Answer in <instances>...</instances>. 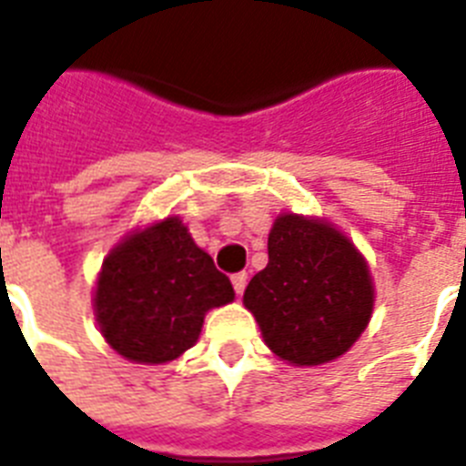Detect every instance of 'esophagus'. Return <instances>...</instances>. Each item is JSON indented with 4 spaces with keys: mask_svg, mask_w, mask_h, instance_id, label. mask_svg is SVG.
<instances>
[{
    "mask_svg": "<svg viewBox=\"0 0 466 466\" xmlns=\"http://www.w3.org/2000/svg\"><path fill=\"white\" fill-rule=\"evenodd\" d=\"M230 280H233V288H236L238 295L245 293V286H248V274H236Z\"/></svg>",
    "mask_w": 466,
    "mask_h": 466,
    "instance_id": "obj_1",
    "label": "esophagus"
}]
</instances>
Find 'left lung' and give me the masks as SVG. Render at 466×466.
Here are the masks:
<instances>
[{"instance_id":"1","label":"left lung","mask_w":466,"mask_h":466,"mask_svg":"<svg viewBox=\"0 0 466 466\" xmlns=\"http://www.w3.org/2000/svg\"><path fill=\"white\" fill-rule=\"evenodd\" d=\"M242 302L264 343L283 362L317 367L345 355L374 311L364 257L333 224L280 214L268 233V264Z\"/></svg>"}]
</instances>
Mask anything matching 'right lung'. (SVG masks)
<instances>
[{"label": "right lung", "instance_id": "1", "mask_svg": "<svg viewBox=\"0 0 466 466\" xmlns=\"http://www.w3.org/2000/svg\"><path fill=\"white\" fill-rule=\"evenodd\" d=\"M228 276L178 217L137 228L111 249L95 288L104 340L137 364L178 360L198 343L205 314L233 302Z\"/></svg>", "mask_w": 466, "mask_h": 466}]
</instances>
